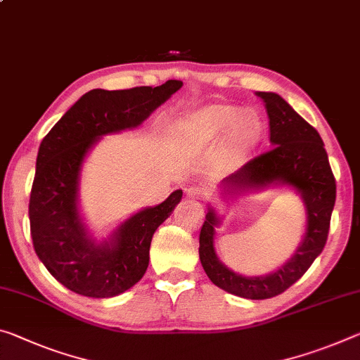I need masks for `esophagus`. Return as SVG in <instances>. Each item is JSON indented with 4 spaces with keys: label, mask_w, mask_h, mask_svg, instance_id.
Masks as SVG:
<instances>
[{
    "label": "esophagus",
    "mask_w": 360,
    "mask_h": 360,
    "mask_svg": "<svg viewBox=\"0 0 360 360\" xmlns=\"http://www.w3.org/2000/svg\"><path fill=\"white\" fill-rule=\"evenodd\" d=\"M186 193H187V197L193 198V200H202V198H205V195H207V191H205L200 186H191L189 189L186 191Z\"/></svg>",
    "instance_id": "obj_1"
}]
</instances>
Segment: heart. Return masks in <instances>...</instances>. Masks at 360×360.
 <instances>
[{"label":"heart","instance_id":"heart-1","mask_svg":"<svg viewBox=\"0 0 360 360\" xmlns=\"http://www.w3.org/2000/svg\"><path fill=\"white\" fill-rule=\"evenodd\" d=\"M233 129V149L245 152L261 133L259 118L233 105H208L187 113L178 123V139L187 149H202Z\"/></svg>","mask_w":360,"mask_h":360}]
</instances>
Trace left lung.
<instances>
[{"label": "left lung", "instance_id": "1", "mask_svg": "<svg viewBox=\"0 0 360 360\" xmlns=\"http://www.w3.org/2000/svg\"><path fill=\"white\" fill-rule=\"evenodd\" d=\"M256 96L266 105L272 147L222 179L221 192L227 198L269 186L293 187L303 198L306 208L304 237L292 258L276 272L245 277L226 267L216 256L214 236L221 218L208 207L200 231L198 255L205 272L216 287L240 298L267 300L292 287L322 253L335 207L336 184L317 129L300 117L278 94L258 91Z\"/></svg>", "mask_w": 360, "mask_h": 360}]
</instances>
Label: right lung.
Listing matches in <instances>:
<instances>
[{"label":"right lung","mask_w":360,"mask_h":360,"mask_svg":"<svg viewBox=\"0 0 360 360\" xmlns=\"http://www.w3.org/2000/svg\"><path fill=\"white\" fill-rule=\"evenodd\" d=\"M181 86L182 82L168 79L155 88L89 91L39 144L28 205L33 248L51 276L72 292L112 298L146 274L153 232L181 202L182 191L138 211L107 240L96 242L78 210L79 173L86 153L102 136L139 127Z\"/></svg>","instance_id":"1"}]
</instances>
